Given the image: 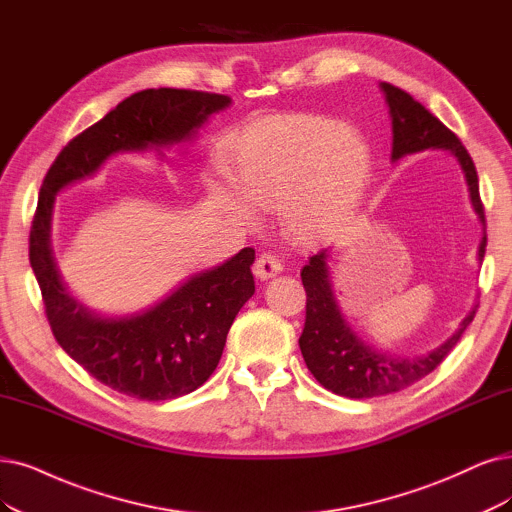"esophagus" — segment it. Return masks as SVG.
<instances>
[{
    "mask_svg": "<svg viewBox=\"0 0 512 512\" xmlns=\"http://www.w3.org/2000/svg\"><path fill=\"white\" fill-rule=\"evenodd\" d=\"M253 272H255V276L259 280H270V278H274V276H278L282 272V263L272 253H261L259 259L255 261Z\"/></svg>",
    "mask_w": 512,
    "mask_h": 512,
    "instance_id": "obj_1",
    "label": "esophagus"
}]
</instances>
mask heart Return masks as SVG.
I'll list each match as a JSON object with an SVG mask.
<instances>
[{
	"instance_id": "1",
	"label": "heart",
	"mask_w": 512,
	"mask_h": 512,
	"mask_svg": "<svg viewBox=\"0 0 512 512\" xmlns=\"http://www.w3.org/2000/svg\"><path fill=\"white\" fill-rule=\"evenodd\" d=\"M232 183L255 208L280 213L306 244L333 240L354 217L369 177L363 141L333 120L287 113L259 120L238 137ZM238 213L246 206L227 187H215Z\"/></svg>"
}]
</instances>
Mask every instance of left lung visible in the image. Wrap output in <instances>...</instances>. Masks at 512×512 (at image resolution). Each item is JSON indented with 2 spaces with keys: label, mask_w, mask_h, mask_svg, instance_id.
<instances>
[{
  "label": "left lung",
  "mask_w": 512,
  "mask_h": 512,
  "mask_svg": "<svg viewBox=\"0 0 512 512\" xmlns=\"http://www.w3.org/2000/svg\"><path fill=\"white\" fill-rule=\"evenodd\" d=\"M380 86L392 118V162L424 149H445L460 162L472 208H475L479 221L483 223V238L479 244L481 263L485 257L487 236L475 162H472L462 141L439 118H434L422 103L415 101L411 94L388 82H382ZM327 261L329 251L325 249L310 257L308 266L301 270V282H304L308 299L306 325L299 337V348L316 380L339 396L373 399V396L399 392L422 380L443 363V358L460 342L462 333L475 318L477 306L464 316L458 329L443 344L426 354L399 356L380 352L365 344L352 331L342 310H339Z\"/></svg>",
  "instance_id": "obj_1"
}]
</instances>
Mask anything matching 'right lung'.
Segmentation results:
<instances>
[{"instance_id": "obj_1", "label": "right lung", "mask_w": 512, "mask_h": 512, "mask_svg": "<svg viewBox=\"0 0 512 512\" xmlns=\"http://www.w3.org/2000/svg\"><path fill=\"white\" fill-rule=\"evenodd\" d=\"M225 94L149 88L130 94L103 120L69 141L42 183L29 236V261L59 346L111 390L141 401H168L200 388L217 369L236 314L255 293L246 246L232 259L183 280L158 304L128 316H103L75 299L56 268L52 213L56 194L99 173L122 151L162 154L194 141Z\"/></svg>"}]
</instances>
